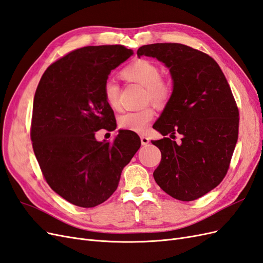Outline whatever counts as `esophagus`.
<instances>
[{"mask_svg":"<svg viewBox=\"0 0 263 263\" xmlns=\"http://www.w3.org/2000/svg\"><path fill=\"white\" fill-rule=\"evenodd\" d=\"M140 141H141V145L142 146H146L149 144V138L147 136H144V135H141L140 136Z\"/></svg>","mask_w":263,"mask_h":263,"instance_id":"esophagus-1","label":"esophagus"}]
</instances>
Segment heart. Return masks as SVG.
Segmentation results:
<instances>
[{"label":"heart","mask_w":263,"mask_h":263,"mask_svg":"<svg viewBox=\"0 0 263 263\" xmlns=\"http://www.w3.org/2000/svg\"><path fill=\"white\" fill-rule=\"evenodd\" d=\"M121 77L126 82L137 83L145 87L144 103L151 102L157 107H164L172 97V83L161 77L160 67L149 59L140 58L132 61L121 71ZM103 95L110 108L117 109L119 107V86L117 83L107 80L103 85ZM154 116V108L146 106L119 116L118 126L126 130L142 133L147 129Z\"/></svg>","instance_id":"heart-1"}]
</instances>
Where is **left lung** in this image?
<instances>
[{"label": "left lung", "instance_id": "1", "mask_svg": "<svg viewBox=\"0 0 263 263\" xmlns=\"http://www.w3.org/2000/svg\"><path fill=\"white\" fill-rule=\"evenodd\" d=\"M170 68L173 93L154 128L164 137L151 141L161 151L157 184L179 201L197 200L225 178L239 128L232 89L211 55L183 44L142 46L137 55ZM181 135L179 144L172 140ZM173 139L171 140V138Z\"/></svg>", "mask_w": 263, "mask_h": 263}]
</instances>
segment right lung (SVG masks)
Segmentation results:
<instances>
[{
    "mask_svg": "<svg viewBox=\"0 0 263 263\" xmlns=\"http://www.w3.org/2000/svg\"><path fill=\"white\" fill-rule=\"evenodd\" d=\"M132 54L123 45L72 50L46 69L36 89L30 139L38 164L54 192L80 208H94L115 192L141 145L130 130H119L112 142L95 139L98 130L116 128L103 85Z\"/></svg>",
    "mask_w": 263,
    "mask_h": 263,
    "instance_id": "obj_1",
    "label": "right lung"
}]
</instances>
